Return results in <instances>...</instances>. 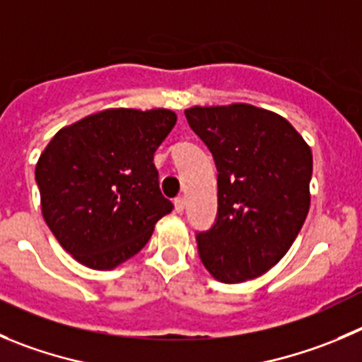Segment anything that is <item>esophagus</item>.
Returning a JSON list of instances; mask_svg holds the SVG:
<instances>
[{"label":"esophagus","instance_id":"obj_1","mask_svg":"<svg viewBox=\"0 0 362 362\" xmlns=\"http://www.w3.org/2000/svg\"><path fill=\"white\" fill-rule=\"evenodd\" d=\"M174 206H175V211H177V213H183L185 206H187V199H185L183 195H179V197H175Z\"/></svg>","mask_w":362,"mask_h":362}]
</instances>
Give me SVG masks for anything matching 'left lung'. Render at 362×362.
<instances>
[{"mask_svg": "<svg viewBox=\"0 0 362 362\" xmlns=\"http://www.w3.org/2000/svg\"><path fill=\"white\" fill-rule=\"evenodd\" d=\"M185 115L218 170V213L197 233L199 257L220 282L259 277L304 226L311 149L286 119L252 105L194 106Z\"/></svg>", "mask_w": 362, "mask_h": 362, "instance_id": "left-lung-1", "label": "left lung"}]
</instances>
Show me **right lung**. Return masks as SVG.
I'll list each match as a JSON object with an SVG mask.
<instances>
[{
	"instance_id": "add662e5",
	"label": "right lung",
	"mask_w": 362,
	"mask_h": 362,
	"mask_svg": "<svg viewBox=\"0 0 362 362\" xmlns=\"http://www.w3.org/2000/svg\"><path fill=\"white\" fill-rule=\"evenodd\" d=\"M165 108H112L64 127L40 154L35 181L47 227L85 267L112 270L146 247L174 204L154 153L175 126Z\"/></svg>"
}]
</instances>
